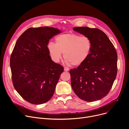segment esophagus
Returning a JSON list of instances; mask_svg holds the SVG:
<instances>
[{"instance_id": "34e87169", "label": "esophagus", "mask_w": 129, "mask_h": 129, "mask_svg": "<svg viewBox=\"0 0 129 129\" xmlns=\"http://www.w3.org/2000/svg\"><path fill=\"white\" fill-rule=\"evenodd\" d=\"M64 70L65 71H68L69 70V68H68V67H64Z\"/></svg>"}]
</instances>
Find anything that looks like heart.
Segmentation results:
<instances>
[{
  "label": "heart",
  "mask_w": 129,
  "mask_h": 129,
  "mask_svg": "<svg viewBox=\"0 0 129 129\" xmlns=\"http://www.w3.org/2000/svg\"><path fill=\"white\" fill-rule=\"evenodd\" d=\"M55 42H50L47 49L52 60L58 62L62 54L67 65L79 66L88 59L92 49V42L87 36L76 34H64L58 35Z\"/></svg>",
  "instance_id": "1"
}]
</instances>
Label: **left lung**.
I'll use <instances>...</instances> for the list:
<instances>
[{
  "mask_svg": "<svg viewBox=\"0 0 129 129\" xmlns=\"http://www.w3.org/2000/svg\"><path fill=\"white\" fill-rule=\"evenodd\" d=\"M73 30L89 37L92 49L88 59L70 70L71 86L83 101L92 102L106 96L117 74V53L113 45L102 30L86 26Z\"/></svg>",
  "mask_w": 129,
  "mask_h": 129,
  "instance_id": "left-lung-1",
  "label": "left lung"
}]
</instances>
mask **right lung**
I'll list each match as a JSON object with an SVG mask.
<instances>
[{"instance_id": "add662e5", "label": "right lung", "mask_w": 129, "mask_h": 129, "mask_svg": "<svg viewBox=\"0 0 129 129\" xmlns=\"http://www.w3.org/2000/svg\"><path fill=\"white\" fill-rule=\"evenodd\" d=\"M60 31L54 27H30L17 40L10 59L14 87L24 100L35 105L49 101L63 67L52 61L49 40Z\"/></svg>"}]
</instances>
